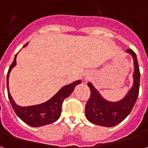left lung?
<instances>
[{"instance_id": "1", "label": "left lung", "mask_w": 148, "mask_h": 148, "mask_svg": "<svg viewBox=\"0 0 148 148\" xmlns=\"http://www.w3.org/2000/svg\"><path fill=\"white\" fill-rule=\"evenodd\" d=\"M126 52L132 55L134 62L133 86L124 99L117 102H110L103 98L89 82L90 97L86 105V116L87 120L97 125L104 127H113L124 121L133 109L139 95L140 73L136 55L132 49Z\"/></svg>"}]
</instances>
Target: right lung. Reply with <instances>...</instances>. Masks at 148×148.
I'll return each mask as SVG.
<instances>
[{
  "label": "right lung",
  "mask_w": 148,
  "mask_h": 148,
  "mask_svg": "<svg viewBox=\"0 0 148 148\" xmlns=\"http://www.w3.org/2000/svg\"><path fill=\"white\" fill-rule=\"evenodd\" d=\"M27 43H26L24 47L27 46ZM16 55L15 56L14 60L11 66H9L7 74L8 96L12 109L21 120L32 127H40V126L51 124L59 118L61 115L62 106L63 101L71 95V93L74 91L75 86L81 83V81H76L73 83L63 86L55 96L47 102L36 106H27V107L19 106L14 102L8 91V77L11 70L16 65Z\"/></svg>",
  "instance_id": "add662e5"
}]
</instances>
